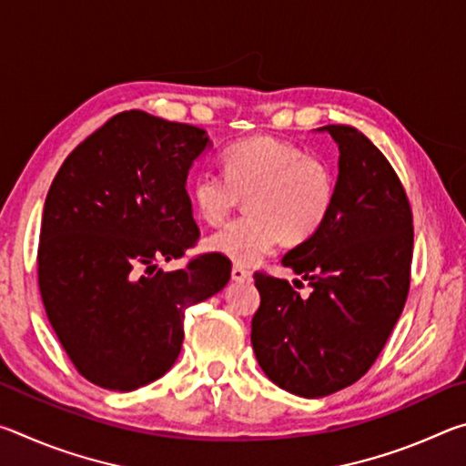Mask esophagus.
Masks as SVG:
<instances>
[{"label":"esophagus","mask_w":466,"mask_h":466,"mask_svg":"<svg viewBox=\"0 0 466 466\" xmlns=\"http://www.w3.org/2000/svg\"><path fill=\"white\" fill-rule=\"evenodd\" d=\"M232 281H236V283L250 281V273H248L247 269H242V267L234 265V267H232Z\"/></svg>","instance_id":"esophagus-1"}]
</instances>
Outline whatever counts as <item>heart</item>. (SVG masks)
<instances>
[{
	"mask_svg": "<svg viewBox=\"0 0 466 466\" xmlns=\"http://www.w3.org/2000/svg\"><path fill=\"white\" fill-rule=\"evenodd\" d=\"M224 175L197 172L191 201L201 219L218 226L247 195L250 214L234 219L208 240V247L236 265H255L281 238L298 244L312 238L333 209L335 172L329 162L275 137H250L222 154Z\"/></svg>",
	"mask_w": 466,
	"mask_h": 466,
	"instance_id": "obj_1",
	"label": "heart"
}]
</instances>
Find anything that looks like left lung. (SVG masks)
I'll use <instances>...</instances> for the list:
<instances>
[{
	"label": "left lung",
	"instance_id": "obj_1",
	"mask_svg": "<svg viewBox=\"0 0 466 466\" xmlns=\"http://www.w3.org/2000/svg\"><path fill=\"white\" fill-rule=\"evenodd\" d=\"M319 131L339 146L333 209L281 258L312 294L255 273L261 306L250 330L267 378L304 399L341 390L374 364L403 312L413 257L411 205L390 162L356 127Z\"/></svg>",
	"mask_w": 466,
	"mask_h": 466
}]
</instances>
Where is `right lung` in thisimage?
Listing matches in <instances>:
<instances>
[{"label":"right lung","instance_id":"obj_1","mask_svg":"<svg viewBox=\"0 0 466 466\" xmlns=\"http://www.w3.org/2000/svg\"><path fill=\"white\" fill-rule=\"evenodd\" d=\"M209 146L199 127L127 110L86 137L49 188L38 288L63 350L102 389L129 392L167 374L185 310L230 279L218 252L160 269L199 238L187 177Z\"/></svg>","mask_w":466,"mask_h":466}]
</instances>
